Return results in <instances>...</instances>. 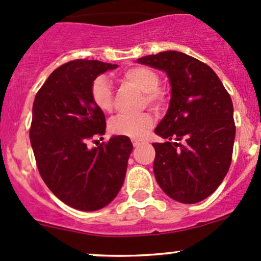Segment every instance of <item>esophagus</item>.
Listing matches in <instances>:
<instances>
[{"mask_svg": "<svg viewBox=\"0 0 261 261\" xmlns=\"http://www.w3.org/2000/svg\"><path fill=\"white\" fill-rule=\"evenodd\" d=\"M133 145H134V147H139V146L143 145V143H141V141H139V140H134Z\"/></svg>", "mask_w": 261, "mask_h": 261, "instance_id": "esophagus-1", "label": "esophagus"}]
</instances>
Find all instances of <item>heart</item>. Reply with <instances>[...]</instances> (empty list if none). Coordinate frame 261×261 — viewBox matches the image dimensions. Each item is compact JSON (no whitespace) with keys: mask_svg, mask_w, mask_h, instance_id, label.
Segmentation results:
<instances>
[{"mask_svg":"<svg viewBox=\"0 0 261 261\" xmlns=\"http://www.w3.org/2000/svg\"><path fill=\"white\" fill-rule=\"evenodd\" d=\"M122 81L130 83L145 92L146 101L154 107H160L164 102V93L159 89L160 78L151 68L135 65L122 73ZM91 97L97 107L103 112H111L114 109V92L106 77H98L91 86ZM154 126V118L150 114L120 115L110 123V130L116 135L127 136L134 140H140Z\"/></svg>","mask_w":261,"mask_h":261,"instance_id":"b5f03b06","label":"heart"}]
</instances>
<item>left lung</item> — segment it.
Here are the masks:
<instances>
[{"label":"left lung","mask_w":261,"mask_h":261,"mask_svg":"<svg viewBox=\"0 0 261 261\" xmlns=\"http://www.w3.org/2000/svg\"><path fill=\"white\" fill-rule=\"evenodd\" d=\"M139 64L169 78L170 102L155 134L154 174L167 196L180 203L203 201L227 174L235 141L233 106L215 72L184 53L169 50L139 58Z\"/></svg>","instance_id":"left-lung-1"}]
</instances>
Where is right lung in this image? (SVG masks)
<instances>
[{
	"label": "right lung",
	"instance_id": "add662e5",
	"mask_svg": "<svg viewBox=\"0 0 261 261\" xmlns=\"http://www.w3.org/2000/svg\"><path fill=\"white\" fill-rule=\"evenodd\" d=\"M117 64L77 59L54 70L35 96L30 141L48 188L80 211L111 203L125 180L133 144L127 136L89 149L87 141L103 135L106 118L92 101L93 81Z\"/></svg>",
	"mask_w": 261,
	"mask_h": 261
}]
</instances>
